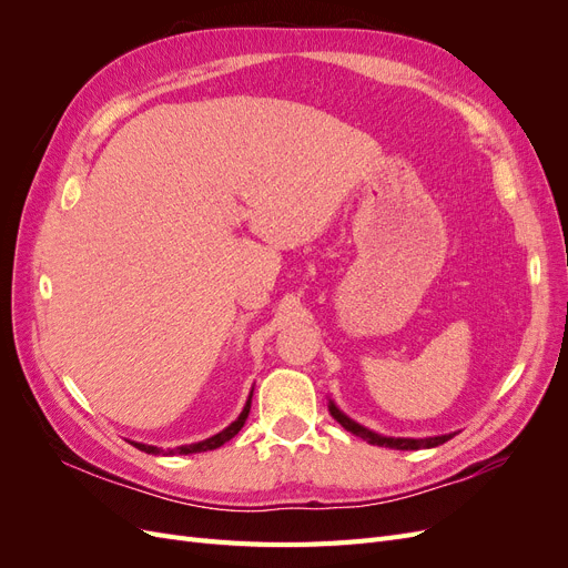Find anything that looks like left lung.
I'll return each mask as SVG.
<instances>
[{
  "mask_svg": "<svg viewBox=\"0 0 568 568\" xmlns=\"http://www.w3.org/2000/svg\"><path fill=\"white\" fill-rule=\"evenodd\" d=\"M329 412H332V417L343 428H346V432L359 436L372 445H379V448H390V450H428V448H436V445H443L445 440H450L455 436V434H443V436H426V438H395V436L376 434V432H372V428L357 424L355 419H351L346 415V412L338 409V405L334 400H329Z\"/></svg>",
  "mask_w": 568,
  "mask_h": 568,
  "instance_id": "left-lung-1",
  "label": "left lung"
}]
</instances>
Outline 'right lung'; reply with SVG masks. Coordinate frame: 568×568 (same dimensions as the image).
<instances>
[{
  "instance_id": "add662e5",
  "label": "right lung",
  "mask_w": 568,
  "mask_h": 568,
  "mask_svg": "<svg viewBox=\"0 0 568 568\" xmlns=\"http://www.w3.org/2000/svg\"><path fill=\"white\" fill-rule=\"evenodd\" d=\"M251 398H253V388H251V393H248V398H246L244 409L239 412V417H236L230 426L222 428L220 434H215V436H211V438H205V440L189 443V445H178V448H170V450L156 448V445L136 443V440H130V445H134L136 450L149 453V455H194V453H209V450H215V448H220V445H225L230 438H234L239 432H242V426L246 424V419H248V412H251Z\"/></svg>"
}]
</instances>
